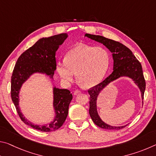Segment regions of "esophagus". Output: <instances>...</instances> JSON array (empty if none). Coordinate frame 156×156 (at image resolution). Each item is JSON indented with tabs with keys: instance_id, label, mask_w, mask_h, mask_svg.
I'll list each match as a JSON object with an SVG mask.
<instances>
[{
	"instance_id": "1",
	"label": "esophagus",
	"mask_w": 156,
	"mask_h": 156,
	"mask_svg": "<svg viewBox=\"0 0 156 156\" xmlns=\"http://www.w3.org/2000/svg\"><path fill=\"white\" fill-rule=\"evenodd\" d=\"M81 93V91H80V90H76V91H74V92H73V94L75 95H78V94H80Z\"/></svg>"
}]
</instances>
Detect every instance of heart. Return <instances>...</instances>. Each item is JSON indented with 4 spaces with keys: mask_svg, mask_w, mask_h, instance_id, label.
Masks as SVG:
<instances>
[{
    "mask_svg": "<svg viewBox=\"0 0 156 156\" xmlns=\"http://www.w3.org/2000/svg\"><path fill=\"white\" fill-rule=\"evenodd\" d=\"M109 65V54L103 47L80 44L66 54L65 61L57 62L56 69L65 82H72L76 73L79 83L91 88L103 80Z\"/></svg>",
    "mask_w": 156,
    "mask_h": 156,
    "instance_id": "heart-1",
    "label": "heart"
}]
</instances>
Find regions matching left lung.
Instances as JSON below:
<instances>
[{
  "instance_id": "8db88e82",
  "label": "left lung",
  "mask_w": 156,
  "mask_h": 156,
  "mask_svg": "<svg viewBox=\"0 0 156 156\" xmlns=\"http://www.w3.org/2000/svg\"><path fill=\"white\" fill-rule=\"evenodd\" d=\"M84 36L100 43L103 44L112 53L113 60V68L112 74L108 76L104 81L94 87L88 91L90 95L89 98V115L93 122L99 127L105 129H115L118 130L127 125L115 126L105 122L100 118L97 110V100L99 94L107 85L121 77H128L134 82L141 93L143 104L144 94L146 83L142 72V65L130 49L119 42L105 38L102 36L92 35L86 34Z\"/></svg>"
}]
</instances>
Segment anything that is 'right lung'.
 <instances>
[{"label": "right lung", "instance_id": "obj_1", "mask_svg": "<svg viewBox=\"0 0 156 156\" xmlns=\"http://www.w3.org/2000/svg\"><path fill=\"white\" fill-rule=\"evenodd\" d=\"M67 37V34H60L39 39L32 47L20 55L13 71L11 79L12 101L23 122L37 130L44 132L56 131L63 125L68 115L69 105L72 100V94L68 89L53 87L54 118L50 123L40 125L30 122L20 112L19 107L20 89L23 84L34 73H43L54 79L53 77L56 69V52Z\"/></svg>", "mask_w": 156, "mask_h": 156}]
</instances>
